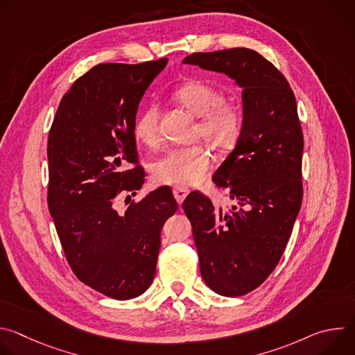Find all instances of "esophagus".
Here are the masks:
<instances>
[{
	"label": "esophagus",
	"instance_id": "esophagus-1",
	"mask_svg": "<svg viewBox=\"0 0 355 355\" xmlns=\"http://www.w3.org/2000/svg\"><path fill=\"white\" fill-rule=\"evenodd\" d=\"M188 192H189V189H188V188H185V187H175V188L173 189L174 198L177 199L178 204H182L184 199H185V198H187V195H188Z\"/></svg>",
	"mask_w": 355,
	"mask_h": 355
}]
</instances>
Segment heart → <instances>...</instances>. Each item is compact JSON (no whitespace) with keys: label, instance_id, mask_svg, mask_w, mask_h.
I'll list each match as a JSON object with an SVG mask.
<instances>
[{"label":"heart","instance_id":"obj_1","mask_svg":"<svg viewBox=\"0 0 355 355\" xmlns=\"http://www.w3.org/2000/svg\"><path fill=\"white\" fill-rule=\"evenodd\" d=\"M173 96L180 105L199 118L195 126L196 137H202L219 151H226L236 144L243 130V111L237 104L225 101L219 88L192 80L177 87ZM159 121V107L147 105L135 121V137L147 147H157L162 140ZM211 168V151L205 146L193 144L166 151L151 164V175L159 184L184 187L200 182Z\"/></svg>","mask_w":355,"mask_h":355}]
</instances>
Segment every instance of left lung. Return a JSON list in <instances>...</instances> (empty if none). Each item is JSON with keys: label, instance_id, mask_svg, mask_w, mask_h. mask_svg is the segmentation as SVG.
Listing matches in <instances>:
<instances>
[{"label": "left lung", "instance_id": "obj_1", "mask_svg": "<svg viewBox=\"0 0 355 355\" xmlns=\"http://www.w3.org/2000/svg\"><path fill=\"white\" fill-rule=\"evenodd\" d=\"M225 73L243 88V130L212 180L233 207L192 191L182 208L192 225L200 274L223 296L259 288L279 263L302 205L303 133L293 91L256 50L233 47L182 60Z\"/></svg>", "mask_w": 355, "mask_h": 355}]
</instances>
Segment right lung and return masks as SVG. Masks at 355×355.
Here are the masks:
<instances>
[{"mask_svg": "<svg viewBox=\"0 0 355 355\" xmlns=\"http://www.w3.org/2000/svg\"><path fill=\"white\" fill-rule=\"evenodd\" d=\"M167 62L94 66L63 96L49 132L47 205L66 260L83 284L118 300L153 282L163 225L178 209L168 187L115 209L119 195L144 184L133 125Z\"/></svg>", "mask_w": 355, "mask_h": 355, "instance_id": "add662e5", "label": "right lung"}]
</instances>
